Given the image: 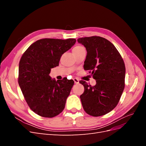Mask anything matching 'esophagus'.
<instances>
[{"label":"esophagus","instance_id":"obj_1","mask_svg":"<svg viewBox=\"0 0 146 146\" xmlns=\"http://www.w3.org/2000/svg\"><path fill=\"white\" fill-rule=\"evenodd\" d=\"M73 80H74V83H76V84H78V83H79V80H78L77 78H74L73 79Z\"/></svg>","mask_w":146,"mask_h":146}]
</instances>
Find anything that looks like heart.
Instances as JSON below:
<instances>
[{
    "label": "heart",
    "instance_id": "b5f03b06",
    "mask_svg": "<svg viewBox=\"0 0 146 146\" xmlns=\"http://www.w3.org/2000/svg\"><path fill=\"white\" fill-rule=\"evenodd\" d=\"M82 49H84V47L81 46H77L75 47H74L72 52H78V51H80Z\"/></svg>",
    "mask_w": 146,
    "mask_h": 146
}]
</instances>
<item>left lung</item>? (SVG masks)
Returning <instances> with one entry per match:
<instances>
[{
	"instance_id": "8db88e82",
	"label": "left lung",
	"mask_w": 146,
	"mask_h": 146,
	"mask_svg": "<svg viewBox=\"0 0 146 146\" xmlns=\"http://www.w3.org/2000/svg\"><path fill=\"white\" fill-rule=\"evenodd\" d=\"M87 55L83 68L89 70L96 80L95 86L79 82L85 88L80 96L84 110L92 116L108 113L116 107L125 87V66L121 55L113 44L100 36L78 38Z\"/></svg>"
}]
</instances>
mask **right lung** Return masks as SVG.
Segmentation results:
<instances>
[{
    "mask_svg": "<svg viewBox=\"0 0 146 146\" xmlns=\"http://www.w3.org/2000/svg\"><path fill=\"white\" fill-rule=\"evenodd\" d=\"M76 39H41L31 44L19 61L18 83L30 108L39 116L55 117L63 111L74 85L72 80L52 79L50 70Z\"/></svg>",
    "mask_w": 146,
    "mask_h": 146,
    "instance_id": "add662e5",
    "label": "right lung"
}]
</instances>
